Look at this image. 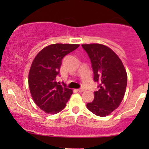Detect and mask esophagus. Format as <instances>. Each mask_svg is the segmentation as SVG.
Listing matches in <instances>:
<instances>
[{
	"label": "esophagus",
	"mask_w": 149,
	"mask_h": 149,
	"mask_svg": "<svg viewBox=\"0 0 149 149\" xmlns=\"http://www.w3.org/2000/svg\"><path fill=\"white\" fill-rule=\"evenodd\" d=\"M85 91V88H79L78 89V91H79V92H83V91Z\"/></svg>",
	"instance_id": "esophagus-1"
}]
</instances>
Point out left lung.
I'll list each match as a JSON object with an SVG mask.
<instances>
[{
    "mask_svg": "<svg viewBox=\"0 0 149 149\" xmlns=\"http://www.w3.org/2000/svg\"><path fill=\"white\" fill-rule=\"evenodd\" d=\"M88 54L99 84L94 100L86 104L94 115L105 117L119 107L127 86V73L119 57L108 47L101 44L82 45Z\"/></svg>",
    "mask_w": 149,
    "mask_h": 149,
    "instance_id": "1",
    "label": "left lung"
}]
</instances>
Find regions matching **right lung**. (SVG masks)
I'll return each mask as SVG.
<instances>
[{
  "label": "right lung",
  "mask_w": 149,
  "mask_h": 149,
  "mask_svg": "<svg viewBox=\"0 0 149 149\" xmlns=\"http://www.w3.org/2000/svg\"><path fill=\"white\" fill-rule=\"evenodd\" d=\"M79 45L53 44L46 47L37 55L29 73V86L34 103L48 114H56L65 108L73 94L65 84L59 85L57 76L63 58Z\"/></svg>",
  "instance_id": "add662e5"
}]
</instances>
